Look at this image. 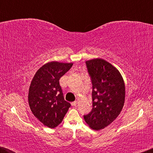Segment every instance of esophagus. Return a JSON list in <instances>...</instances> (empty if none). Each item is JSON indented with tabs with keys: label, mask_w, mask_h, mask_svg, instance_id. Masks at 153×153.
<instances>
[{
	"label": "esophagus",
	"mask_w": 153,
	"mask_h": 153,
	"mask_svg": "<svg viewBox=\"0 0 153 153\" xmlns=\"http://www.w3.org/2000/svg\"><path fill=\"white\" fill-rule=\"evenodd\" d=\"M72 106H75L76 105V104H77V102L76 101H74V102H72Z\"/></svg>",
	"instance_id": "esophagus-1"
}]
</instances>
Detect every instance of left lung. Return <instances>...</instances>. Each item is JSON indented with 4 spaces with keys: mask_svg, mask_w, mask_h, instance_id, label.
Instances as JSON below:
<instances>
[{
    "mask_svg": "<svg viewBox=\"0 0 153 153\" xmlns=\"http://www.w3.org/2000/svg\"><path fill=\"white\" fill-rule=\"evenodd\" d=\"M85 65L93 85V108L83 118L91 128L100 130L110 125L122 111L125 83L119 71L106 60L96 58Z\"/></svg>",
    "mask_w": 153,
    "mask_h": 153,
    "instance_id": "8db88e82",
    "label": "left lung"
}]
</instances>
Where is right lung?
Masks as SVG:
<instances>
[{"instance_id": "add662e5", "label": "right lung", "mask_w": 153, "mask_h": 153, "mask_svg": "<svg viewBox=\"0 0 153 153\" xmlns=\"http://www.w3.org/2000/svg\"><path fill=\"white\" fill-rule=\"evenodd\" d=\"M72 63L50 62L41 67L31 81L28 104L33 115L49 128H55L63 120L71 104L64 99L60 77Z\"/></svg>"}]
</instances>
